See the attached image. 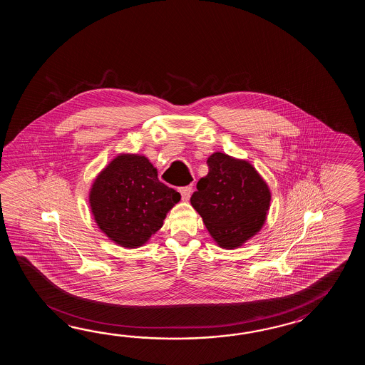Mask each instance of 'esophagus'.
Instances as JSON below:
<instances>
[{"label": "esophagus", "mask_w": 365, "mask_h": 365, "mask_svg": "<svg viewBox=\"0 0 365 365\" xmlns=\"http://www.w3.org/2000/svg\"><path fill=\"white\" fill-rule=\"evenodd\" d=\"M192 185L182 186V187H180V193H181V197H182V200L184 201H187L189 198H190V194H192Z\"/></svg>", "instance_id": "34e87169"}]
</instances>
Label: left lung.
<instances>
[{
    "instance_id": "8db88e82",
    "label": "left lung",
    "mask_w": 365,
    "mask_h": 365,
    "mask_svg": "<svg viewBox=\"0 0 365 365\" xmlns=\"http://www.w3.org/2000/svg\"><path fill=\"white\" fill-rule=\"evenodd\" d=\"M207 167L209 173L197 182L190 203L219 247L237 248L264 225L270 190L245 160L215 153Z\"/></svg>"
}]
</instances>
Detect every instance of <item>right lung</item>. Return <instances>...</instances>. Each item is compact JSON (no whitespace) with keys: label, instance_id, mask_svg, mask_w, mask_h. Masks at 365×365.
<instances>
[{"label":"right lung","instance_id":"obj_1","mask_svg":"<svg viewBox=\"0 0 365 365\" xmlns=\"http://www.w3.org/2000/svg\"><path fill=\"white\" fill-rule=\"evenodd\" d=\"M180 198L179 192L160 182L156 168L140 155L117 156L90 192L99 228L125 248L140 247L159 231L165 214Z\"/></svg>","mask_w":365,"mask_h":365}]
</instances>
